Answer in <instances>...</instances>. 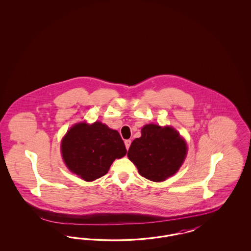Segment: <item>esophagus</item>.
Instances as JSON below:
<instances>
[{
	"instance_id": "1",
	"label": "esophagus",
	"mask_w": 251,
	"mask_h": 251,
	"mask_svg": "<svg viewBox=\"0 0 251 251\" xmlns=\"http://www.w3.org/2000/svg\"><path fill=\"white\" fill-rule=\"evenodd\" d=\"M125 146H126V149L127 150H129V148H130V146H131V140H125Z\"/></svg>"
}]
</instances>
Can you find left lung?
Here are the masks:
<instances>
[{
  "label": "left lung",
  "mask_w": 251,
  "mask_h": 251,
  "mask_svg": "<svg viewBox=\"0 0 251 251\" xmlns=\"http://www.w3.org/2000/svg\"><path fill=\"white\" fill-rule=\"evenodd\" d=\"M187 154L185 140L174 128L147 124L131 142L128 157L146 179L160 182L173 176Z\"/></svg>",
  "instance_id": "obj_1"
}]
</instances>
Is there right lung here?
<instances>
[{
    "instance_id": "obj_1",
    "label": "right lung",
    "mask_w": 251,
    "mask_h": 251,
    "mask_svg": "<svg viewBox=\"0 0 251 251\" xmlns=\"http://www.w3.org/2000/svg\"><path fill=\"white\" fill-rule=\"evenodd\" d=\"M61 152L72 173L92 181L104 176L115 159L122 158L127 151L119 131L96 121L73 125L62 139Z\"/></svg>"
}]
</instances>
